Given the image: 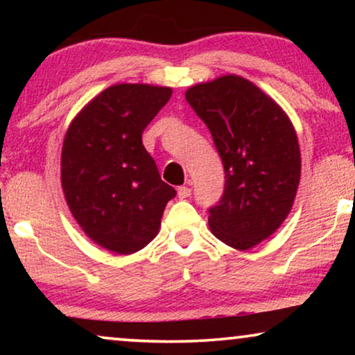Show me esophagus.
Listing matches in <instances>:
<instances>
[{
    "label": "esophagus",
    "instance_id": "esophagus-1",
    "mask_svg": "<svg viewBox=\"0 0 355 355\" xmlns=\"http://www.w3.org/2000/svg\"><path fill=\"white\" fill-rule=\"evenodd\" d=\"M191 193H192V189L187 187V186H182V187L178 189V197H179V198H187V197H191Z\"/></svg>",
    "mask_w": 355,
    "mask_h": 355
}]
</instances>
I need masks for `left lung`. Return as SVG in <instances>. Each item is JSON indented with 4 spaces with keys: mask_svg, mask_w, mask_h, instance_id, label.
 <instances>
[{
    "mask_svg": "<svg viewBox=\"0 0 355 355\" xmlns=\"http://www.w3.org/2000/svg\"><path fill=\"white\" fill-rule=\"evenodd\" d=\"M225 166V191L211 207L213 236L237 250L270 237L293 208L300 150L288 114L250 80L223 76L186 92Z\"/></svg>",
    "mask_w": 355,
    "mask_h": 355,
    "instance_id": "8db88e82",
    "label": "left lung"
}]
</instances>
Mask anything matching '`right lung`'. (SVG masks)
<instances>
[{"label":"right lung","instance_id":"1","mask_svg":"<svg viewBox=\"0 0 355 355\" xmlns=\"http://www.w3.org/2000/svg\"><path fill=\"white\" fill-rule=\"evenodd\" d=\"M169 87L118 84L96 95L67 129L61 186L67 207L95 244L128 255L158 234L176 191L159 178L142 132L171 98Z\"/></svg>","mask_w":355,"mask_h":355}]
</instances>
